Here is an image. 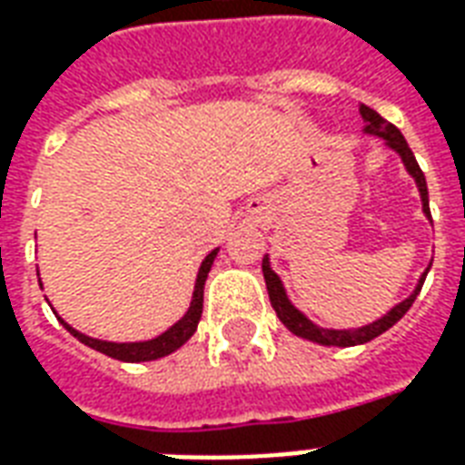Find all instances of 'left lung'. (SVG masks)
<instances>
[{
    "label": "left lung",
    "mask_w": 465,
    "mask_h": 465,
    "mask_svg": "<svg viewBox=\"0 0 465 465\" xmlns=\"http://www.w3.org/2000/svg\"><path fill=\"white\" fill-rule=\"evenodd\" d=\"M360 115L364 118V130L367 133H372V135L381 137L387 145L394 150V153H399V157H401V163H404V167H407V172L411 174L416 180V187H419V192H421V204H424V214L431 216V212H429V189H426V177L424 172H421V167H419V163H416L414 153H411V147L407 145V140H404V135L399 133L397 127L390 125L387 120L381 118L380 113L372 108H367V105H360ZM261 268H263V278H266V288H268V298H271V305H273V311H276V315L281 318V322H283L285 328L291 330L293 335H298V338H305L311 340V342H318V345H335V347H352V345H362V342H370V340L380 338L384 330H390L394 322H399V320L404 318V312L414 305L416 295H419V291H421V285H424V278L426 273H429V268L424 271V276L419 278V285L414 288V293L409 295L407 301H401L399 305H394L387 315H381L380 320H374V322H370V325H364V328H357V330H325V328H318V325H312L311 320L305 318L298 308H293L291 305V301H288V295H285L283 291V283H281V278L271 271V263H268V256L263 259V263H261Z\"/></svg>",
    "instance_id": "obj_1"
}]
</instances>
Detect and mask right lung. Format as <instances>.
<instances>
[{"label": "right lung", "mask_w": 465, "mask_h": 465, "mask_svg": "<svg viewBox=\"0 0 465 465\" xmlns=\"http://www.w3.org/2000/svg\"><path fill=\"white\" fill-rule=\"evenodd\" d=\"M216 251L219 249L212 251V253L202 261V266H199L197 283H194V293H192V302H189L187 315L182 320H177L170 330H164L163 335H157L154 340H145V342H105V340L88 338V335L74 330L61 318L58 320L64 322V328H66L75 340H81L84 345L93 347V350H98V352L113 357V360H120V362H150V360H160V357L170 355L174 350H180V347L194 335V330H197L199 325V318H202V308H204V281L206 276H209V268H212V263H214L216 259Z\"/></svg>", "instance_id": "obj_1"}]
</instances>
